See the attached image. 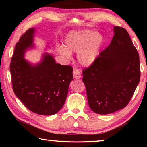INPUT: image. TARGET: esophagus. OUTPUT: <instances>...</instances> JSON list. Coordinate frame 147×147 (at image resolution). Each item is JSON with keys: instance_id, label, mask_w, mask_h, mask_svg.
Instances as JSON below:
<instances>
[{"instance_id": "obj_1", "label": "esophagus", "mask_w": 147, "mask_h": 147, "mask_svg": "<svg viewBox=\"0 0 147 147\" xmlns=\"http://www.w3.org/2000/svg\"><path fill=\"white\" fill-rule=\"evenodd\" d=\"M73 76H74V78H76V79L80 78L81 76H82L80 72V71L78 70V69H74V71H73Z\"/></svg>"}]
</instances>
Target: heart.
<instances>
[{
	"instance_id": "1",
	"label": "heart",
	"mask_w": 147,
	"mask_h": 147,
	"mask_svg": "<svg viewBox=\"0 0 147 147\" xmlns=\"http://www.w3.org/2000/svg\"><path fill=\"white\" fill-rule=\"evenodd\" d=\"M103 43L100 34L90 30L70 32L65 39V48L59 47L58 53L67 59L71 58V53H78L77 59L84 67H89L97 58Z\"/></svg>"
}]
</instances>
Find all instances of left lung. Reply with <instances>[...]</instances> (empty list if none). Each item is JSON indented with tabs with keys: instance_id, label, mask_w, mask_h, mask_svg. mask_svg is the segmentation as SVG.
<instances>
[{
	"instance_id": "left-lung-1",
	"label": "left lung",
	"mask_w": 147,
	"mask_h": 147,
	"mask_svg": "<svg viewBox=\"0 0 147 147\" xmlns=\"http://www.w3.org/2000/svg\"><path fill=\"white\" fill-rule=\"evenodd\" d=\"M113 31L109 45L82 71L89 106L102 115L125 108L140 80L139 54L128 32L117 26Z\"/></svg>"
}]
</instances>
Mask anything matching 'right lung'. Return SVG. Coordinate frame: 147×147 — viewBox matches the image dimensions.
<instances>
[{
    "label": "right lung",
    "mask_w": 147,
    "mask_h": 147,
    "mask_svg": "<svg viewBox=\"0 0 147 147\" xmlns=\"http://www.w3.org/2000/svg\"><path fill=\"white\" fill-rule=\"evenodd\" d=\"M35 29L30 28L16 43L10 66L14 93L29 110L41 115H52L60 110L73 80V67L56 63L45 53L41 62L32 65L24 58L33 47Z\"/></svg>",
    "instance_id": "1"
}]
</instances>
